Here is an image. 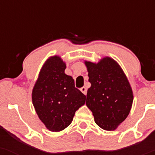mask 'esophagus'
Masks as SVG:
<instances>
[{
  "label": "esophagus",
  "instance_id": "obj_1",
  "mask_svg": "<svg viewBox=\"0 0 155 155\" xmlns=\"http://www.w3.org/2000/svg\"><path fill=\"white\" fill-rule=\"evenodd\" d=\"M80 91L84 94H87V88L85 87H82L80 88Z\"/></svg>",
  "mask_w": 155,
  "mask_h": 155
}]
</instances>
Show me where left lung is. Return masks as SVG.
Listing matches in <instances>:
<instances>
[{"label":"left lung","mask_w":155,"mask_h":155,"mask_svg":"<svg viewBox=\"0 0 155 155\" xmlns=\"http://www.w3.org/2000/svg\"><path fill=\"white\" fill-rule=\"evenodd\" d=\"M91 87L86 105L94 121L105 130H114L126 119L132 107V88L121 67L105 57L97 64L85 61Z\"/></svg>","instance_id":"1"}]
</instances>
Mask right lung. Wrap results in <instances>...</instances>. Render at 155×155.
<instances>
[{"instance_id":"add662e5","label":"right lung","mask_w":155,"mask_h":155,"mask_svg":"<svg viewBox=\"0 0 155 155\" xmlns=\"http://www.w3.org/2000/svg\"><path fill=\"white\" fill-rule=\"evenodd\" d=\"M66 64L59 56L49 58L39 73L32 91V102L39 118L48 130L58 132L71 124L75 112L85 102V95L65 74Z\"/></svg>"}]
</instances>
